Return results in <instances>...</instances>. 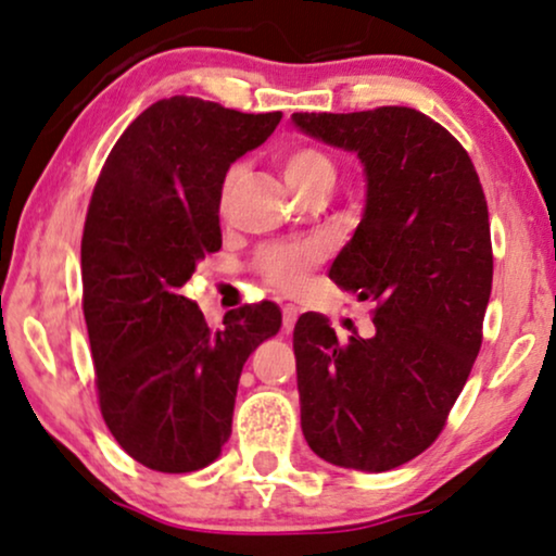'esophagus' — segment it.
I'll return each mask as SVG.
<instances>
[{
	"label": "esophagus",
	"mask_w": 556,
	"mask_h": 556,
	"mask_svg": "<svg viewBox=\"0 0 556 556\" xmlns=\"http://www.w3.org/2000/svg\"><path fill=\"white\" fill-rule=\"evenodd\" d=\"M295 319H299V308L291 306V304L283 306V331H286V334L293 329Z\"/></svg>",
	"instance_id": "1"
}]
</instances>
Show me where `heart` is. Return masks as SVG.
<instances>
[{"mask_svg": "<svg viewBox=\"0 0 556 556\" xmlns=\"http://www.w3.org/2000/svg\"><path fill=\"white\" fill-rule=\"evenodd\" d=\"M280 168H283L286 181L293 186L301 197L312 193H329L337 181V165L331 157L316 146H288L280 153ZM244 173L242 163H232L222 178L219 201L227 204L229 193L240 184ZM324 261V248L319 242H299V244H268L257 252L255 273L263 283L278 288L283 293H299L306 286L308 273Z\"/></svg>", "mask_w": 556, "mask_h": 556, "instance_id": "1", "label": "heart"}]
</instances>
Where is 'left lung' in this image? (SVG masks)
Instances as JSON below:
<instances>
[{"label":"left lung","mask_w":556,"mask_h":556,"mask_svg":"<svg viewBox=\"0 0 556 556\" xmlns=\"http://www.w3.org/2000/svg\"><path fill=\"white\" fill-rule=\"evenodd\" d=\"M293 122L365 163L363 222L329 278L375 304L370 340L340 342L319 314L295 321L301 429L327 463L386 472L437 442L480 352L493 286L488 201L467 150L419 110Z\"/></svg>","instance_id":"obj_1"}]
</instances>
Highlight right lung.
<instances>
[{
  "instance_id": "add662e5",
  "label": "right lung",
  "mask_w": 556,
  "mask_h": 556,
  "mask_svg": "<svg viewBox=\"0 0 556 556\" xmlns=\"http://www.w3.org/2000/svg\"><path fill=\"white\" fill-rule=\"evenodd\" d=\"M280 117L161 99L122 132L93 186L81 237L93 383L112 437L150 470L193 472L219 457L244 359L280 329L270 301L208 327L178 293L222 248L227 168L263 146Z\"/></svg>"
}]
</instances>
